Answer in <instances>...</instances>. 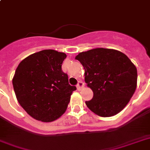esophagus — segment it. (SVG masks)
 <instances>
[{
  "instance_id": "1",
  "label": "esophagus",
  "mask_w": 150,
  "mask_h": 150,
  "mask_svg": "<svg viewBox=\"0 0 150 150\" xmlns=\"http://www.w3.org/2000/svg\"><path fill=\"white\" fill-rule=\"evenodd\" d=\"M84 85H85V84L82 82L81 81H79V83H78V85H77V89L78 91H81V89L84 88Z\"/></svg>"
}]
</instances>
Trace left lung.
Instances as JSON below:
<instances>
[{
	"instance_id": "obj_1",
	"label": "left lung",
	"mask_w": 150,
	"mask_h": 150,
	"mask_svg": "<svg viewBox=\"0 0 150 150\" xmlns=\"http://www.w3.org/2000/svg\"><path fill=\"white\" fill-rule=\"evenodd\" d=\"M75 59L85 69V81L94 94L87 107L104 117L121 111L137 85V68L129 58L118 50L97 48L80 52Z\"/></svg>"
}]
</instances>
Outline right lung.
Masks as SVG:
<instances>
[{"mask_svg":"<svg viewBox=\"0 0 150 150\" xmlns=\"http://www.w3.org/2000/svg\"><path fill=\"white\" fill-rule=\"evenodd\" d=\"M66 56L56 50H42L25 58L15 71L12 82L17 100L36 120L54 121L67 109L76 87L69 85L62 70Z\"/></svg>","mask_w":150,"mask_h":150,"instance_id":"add662e5","label":"right lung"}]
</instances>
